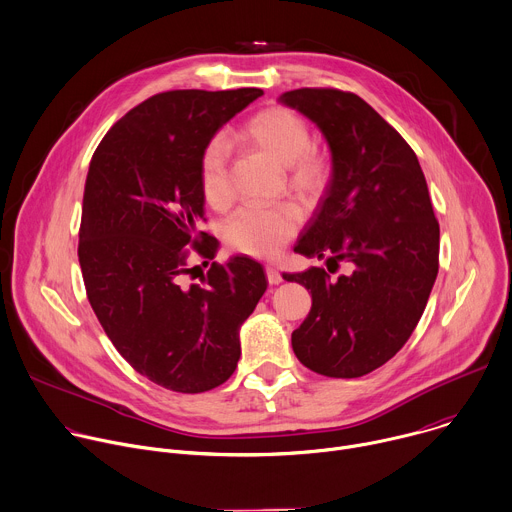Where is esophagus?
Masks as SVG:
<instances>
[{
  "label": "esophagus",
  "instance_id": "obj_1",
  "mask_svg": "<svg viewBox=\"0 0 512 512\" xmlns=\"http://www.w3.org/2000/svg\"><path fill=\"white\" fill-rule=\"evenodd\" d=\"M265 273H267V281H269L271 285H277V283L283 281L281 271H279L275 265H267V267H265Z\"/></svg>",
  "mask_w": 512,
  "mask_h": 512
}]
</instances>
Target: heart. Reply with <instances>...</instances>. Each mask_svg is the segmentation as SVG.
Instances as JSON below:
<instances>
[{
	"label": "heart",
	"instance_id": "heart-1",
	"mask_svg": "<svg viewBox=\"0 0 512 512\" xmlns=\"http://www.w3.org/2000/svg\"><path fill=\"white\" fill-rule=\"evenodd\" d=\"M243 136L285 164L289 187L305 197H317L329 181L327 158L311 148L307 122L285 106H271L251 116L243 126ZM199 181L205 201L223 209L231 201L229 191V148L225 140H211L199 162ZM299 215L289 203L245 205L225 225V241L247 255L275 257L295 235Z\"/></svg>",
	"mask_w": 512,
	"mask_h": 512
}]
</instances>
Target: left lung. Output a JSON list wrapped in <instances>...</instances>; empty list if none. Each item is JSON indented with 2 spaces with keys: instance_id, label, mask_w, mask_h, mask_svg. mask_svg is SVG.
Masks as SVG:
<instances>
[{
  "instance_id": "1",
  "label": "left lung",
  "mask_w": 512,
  "mask_h": 512,
  "mask_svg": "<svg viewBox=\"0 0 512 512\" xmlns=\"http://www.w3.org/2000/svg\"><path fill=\"white\" fill-rule=\"evenodd\" d=\"M323 132L331 181L295 251L323 267L283 273L311 291V311L291 333L297 360L327 378H360L408 342L438 275L440 227L420 162L366 100L335 88L279 96Z\"/></svg>"
}]
</instances>
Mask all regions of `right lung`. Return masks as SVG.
Returning a JSON list of instances; mask_svg holds the SVG:
<instances>
[{
	"mask_svg": "<svg viewBox=\"0 0 512 512\" xmlns=\"http://www.w3.org/2000/svg\"><path fill=\"white\" fill-rule=\"evenodd\" d=\"M263 94L170 90L126 112L92 154L78 241L88 301L118 354L150 382L199 394L227 382L239 327L267 289L261 263H211L199 283L189 255L213 259L199 231V162L215 132Z\"/></svg>",
	"mask_w": 512,
	"mask_h": 512,
	"instance_id": "obj_1",
	"label": "right lung"
}]
</instances>
